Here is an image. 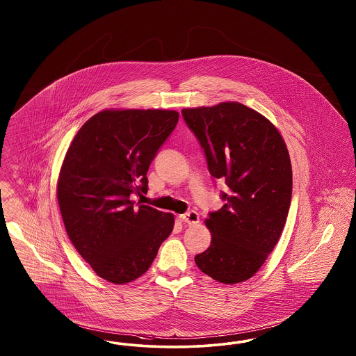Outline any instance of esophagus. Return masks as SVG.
<instances>
[{
	"label": "esophagus",
	"instance_id": "1",
	"mask_svg": "<svg viewBox=\"0 0 356 356\" xmlns=\"http://www.w3.org/2000/svg\"><path fill=\"white\" fill-rule=\"evenodd\" d=\"M179 218L188 225H196L200 221L199 213L195 212V211H191V212H186L184 214H180Z\"/></svg>",
	"mask_w": 356,
	"mask_h": 356
}]
</instances>
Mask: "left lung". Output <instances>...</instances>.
<instances>
[{
	"instance_id": "8db88e82",
	"label": "left lung",
	"mask_w": 356,
	"mask_h": 356,
	"mask_svg": "<svg viewBox=\"0 0 356 356\" xmlns=\"http://www.w3.org/2000/svg\"><path fill=\"white\" fill-rule=\"evenodd\" d=\"M181 114L204 149L209 173L229 188L220 193L224 207L205 221L211 246L195 262L217 282H243L264 265L284 230L293 191L289 151L278 129L241 103Z\"/></svg>"
}]
</instances>
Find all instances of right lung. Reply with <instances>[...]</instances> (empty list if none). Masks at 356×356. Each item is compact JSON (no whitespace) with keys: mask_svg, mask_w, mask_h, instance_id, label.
<instances>
[{"mask_svg":"<svg viewBox=\"0 0 356 356\" xmlns=\"http://www.w3.org/2000/svg\"><path fill=\"white\" fill-rule=\"evenodd\" d=\"M179 114L104 110L90 118L65 156L57 197L74 248L110 282L139 278L171 234L173 214L131 200L148 191L147 172Z\"/></svg>","mask_w":356,"mask_h":356,"instance_id":"1","label":"right lung"}]
</instances>
